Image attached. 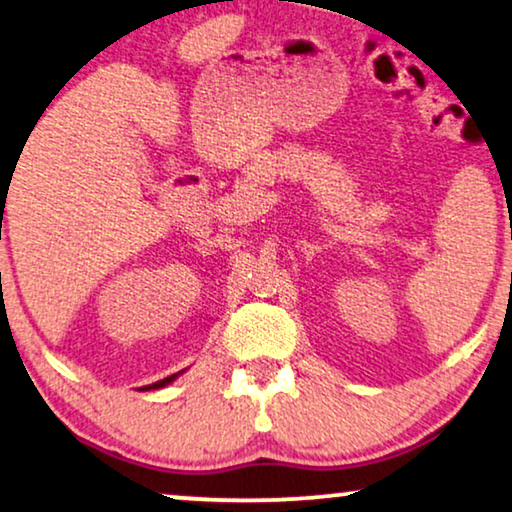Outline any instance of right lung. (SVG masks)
<instances>
[{"instance_id": "1", "label": "right lung", "mask_w": 512, "mask_h": 512, "mask_svg": "<svg viewBox=\"0 0 512 512\" xmlns=\"http://www.w3.org/2000/svg\"><path fill=\"white\" fill-rule=\"evenodd\" d=\"M174 377L177 375H170V377H165V380H160V382H156V384H151V387H146V389H158V387H165V384H170Z\"/></svg>"}]
</instances>
